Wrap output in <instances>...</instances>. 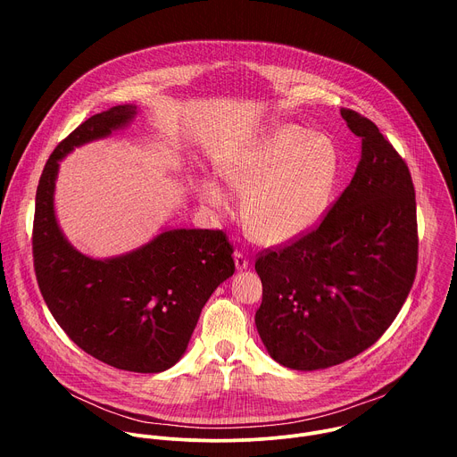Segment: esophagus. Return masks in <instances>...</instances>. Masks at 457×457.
I'll return each mask as SVG.
<instances>
[{"label": "esophagus", "instance_id": "esophagus-1", "mask_svg": "<svg viewBox=\"0 0 457 457\" xmlns=\"http://www.w3.org/2000/svg\"><path fill=\"white\" fill-rule=\"evenodd\" d=\"M235 266H237V270H247L249 268V258H247V254H244L242 251H235Z\"/></svg>", "mask_w": 457, "mask_h": 457}]
</instances>
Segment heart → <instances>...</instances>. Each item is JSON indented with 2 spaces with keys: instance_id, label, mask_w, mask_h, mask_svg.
<instances>
[{
  "instance_id": "1",
  "label": "heart",
  "mask_w": 457,
  "mask_h": 457,
  "mask_svg": "<svg viewBox=\"0 0 457 457\" xmlns=\"http://www.w3.org/2000/svg\"><path fill=\"white\" fill-rule=\"evenodd\" d=\"M224 175L244 193L240 212L249 235L264 244H286L309 233L328 212L338 155L328 137L289 124L245 152ZM203 197L213 206L224 201L213 182L204 184Z\"/></svg>"
}]
</instances>
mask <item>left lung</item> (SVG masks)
I'll return each mask as SVG.
<instances>
[{"mask_svg":"<svg viewBox=\"0 0 457 457\" xmlns=\"http://www.w3.org/2000/svg\"><path fill=\"white\" fill-rule=\"evenodd\" d=\"M340 112L361 139L353 180L309 233L254 260L262 280L258 335L273 360L296 370L333 367L374 345L418 270L409 166L370 119Z\"/></svg>","mask_w":457,"mask_h":457,"instance_id":"obj_1","label":"left lung"}]
</instances>
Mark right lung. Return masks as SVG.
Segmentation results:
<instances>
[{
  "instance_id": "1",
  "label": "right lung",
  "mask_w": 457,
  "mask_h": 457,
  "mask_svg": "<svg viewBox=\"0 0 457 457\" xmlns=\"http://www.w3.org/2000/svg\"><path fill=\"white\" fill-rule=\"evenodd\" d=\"M134 115L132 104L113 106L55 146L36 191L32 254L43 300L78 347L120 370L161 372L184 354L204 303L235 273L228 235L170 229L132 253L94 260L67 242L54 215L57 161Z\"/></svg>"
}]
</instances>
